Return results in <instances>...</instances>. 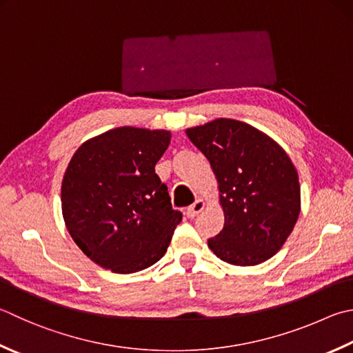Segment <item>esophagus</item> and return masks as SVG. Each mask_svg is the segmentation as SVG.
<instances>
[{
    "label": "esophagus",
    "mask_w": 353,
    "mask_h": 353,
    "mask_svg": "<svg viewBox=\"0 0 353 353\" xmlns=\"http://www.w3.org/2000/svg\"><path fill=\"white\" fill-rule=\"evenodd\" d=\"M204 205H205V203L203 201V199H196V201L192 205H189L188 210H185V215H188L189 218H195L199 212H203Z\"/></svg>",
    "instance_id": "1"
}]
</instances>
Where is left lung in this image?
<instances>
[{
    "instance_id": "obj_1",
    "label": "left lung",
    "mask_w": 353,
    "mask_h": 353,
    "mask_svg": "<svg viewBox=\"0 0 353 353\" xmlns=\"http://www.w3.org/2000/svg\"><path fill=\"white\" fill-rule=\"evenodd\" d=\"M185 134L218 179L225 221L208 239L212 252L234 265H256L274 256L300 215V183L288 154L236 119L219 118Z\"/></svg>"
}]
</instances>
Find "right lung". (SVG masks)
Masks as SVG:
<instances>
[{
	"label": "right lung",
	"instance_id": "right-lung-1",
	"mask_svg": "<svg viewBox=\"0 0 353 353\" xmlns=\"http://www.w3.org/2000/svg\"><path fill=\"white\" fill-rule=\"evenodd\" d=\"M170 132L118 128L79 145L65 170L61 208L73 241L92 261L134 274L163 258L183 218L155 164Z\"/></svg>",
	"mask_w": 353,
	"mask_h": 353
}]
</instances>
